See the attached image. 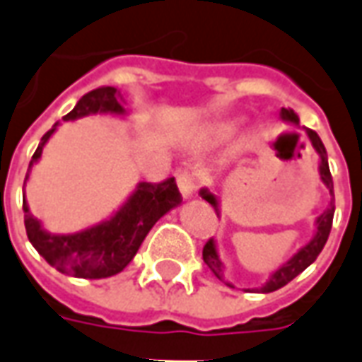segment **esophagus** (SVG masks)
Instances as JSON below:
<instances>
[{"label":"esophagus","mask_w":362,"mask_h":362,"mask_svg":"<svg viewBox=\"0 0 362 362\" xmlns=\"http://www.w3.org/2000/svg\"><path fill=\"white\" fill-rule=\"evenodd\" d=\"M178 189H180L184 199H192L196 196V178H194V174L182 173L178 176Z\"/></svg>","instance_id":"obj_1"}]
</instances>
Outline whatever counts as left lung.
Returning <instances> with one entry per match:
<instances>
[{
    "mask_svg": "<svg viewBox=\"0 0 362 362\" xmlns=\"http://www.w3.org/2000/svg\"><path fill=\"white\" fill-rule=\"evenodd\" d=\"M279 118L283 122H287V124H293V126H298V116H296L295 110H291V108H281L279 112ZM300 127V126H298ZM304 134L308 137V141H310L312 149L318 153L320 163H318V174H320V180L322 184L329 189V196H334V180H332V174H329V165H327V153L326 147H324V143L320 139V135L316 132H312L308 127H303ZM199 196L204 197L205 202H209L213 205V209L217 213V217L221 215V202L219 196L211 192L209 188H202L199 189ZM334 213H335V205L334 202H329L324 213H320L316 221H314V235L308 243L300 246L298 250L287 259V262H283L275 272H272L267 275L266 283H262L259 287H254L252 291H258V293H273V291H277V288L285 287L288 281H293L296 275H300V273L306 269V267L314 264V259L318 258V254L322 252V248L326 246L327 243V236H329V230H332V221H334ZM204 262L209 266L213 273H215V277L221 281H225V264H223V259L219 256V248H217V243H215V238H211L209 243L204 246ZM228 287L235 288V285L230 283V281H225ZM250 291V288H248Z\"/></svg>",
    "mask_w": 362,
    "mask_h": 362,
    "instance_id": "obj_1",
    "label": "left lung"
}]
</instances>
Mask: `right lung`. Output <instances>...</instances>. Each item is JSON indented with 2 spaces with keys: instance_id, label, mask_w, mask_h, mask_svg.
Here are the masks:
<instances>
[{
  "instance_id": "add662e5",
  "label": "right lung",
  "mask_w": 362,
  "mask_h": 362,
  "mask_svg": "<svg viewBox=\"0 0 362 362\" xmlns=\"http://www.w3.org/2000/svg\"><path fill=\"white\" fill-rule=\"evenodd\" d=\"M118 98V89L114 87L90 90L81 96L79 103L74 106V110L62 119L75 122L93 114H110V116L127 118L129 112L119 104ZM58 126L59 124L56 122L38 143L33 160L28 165L25 182L30 178L33 166L40 160L46 143L58 129ZM180 204L182 196L176 188L174 178H168L160 184L137 182L134 192L108 219L100 221L89 228H83L79 233L58 235V233H50L42 225V221L36 219L30 213L25 196V186H23L25 228L30 244L59 273L79 279H104L124 272V267L135 258L153 225Z\"/></svg>"
}]
</instances>
